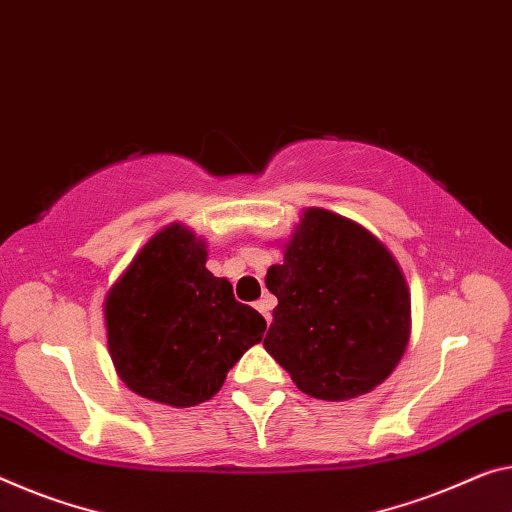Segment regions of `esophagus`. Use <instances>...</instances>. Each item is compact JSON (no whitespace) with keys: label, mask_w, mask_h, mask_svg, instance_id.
Masks as SVG:
<instances>
[{"label":"esophagus","mask_w":512,"mask_h":512,"mask_svg":"<svg viewBox=\"0 0 512 512\" xmlns=\"http://www.w3.org/2000/svg\"><path fill=\"white\" fill-rule=\"evenodd\" d=\"M256 309L263 313V318L270 322L272 320V309H274V300L270 295H265V297H261V300L256 302Z\"/></svg>","instance_id":"obj_1"}]
</instances>
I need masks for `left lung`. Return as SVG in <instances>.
<instances>
[{
  "mask_svg": "<svg viewBox=\"0 0 512 512\" xmlns=\"http://www.w3.org/2000/svg\"><path fill=\"white\" fill-rule=\"evenodd\" d=\"M265 286L277 295L265 350L297 389L350 400L396 371L412 334L405 274L380 238L325 208H304Z\"/></svg>",
  "mask_w": 512,
  "mask_h": 512,
  "instance_id": "8db88e82",
  "label": "left lung"
}]
</instances>
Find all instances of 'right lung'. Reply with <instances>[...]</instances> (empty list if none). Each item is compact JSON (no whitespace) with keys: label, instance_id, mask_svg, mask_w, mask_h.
<instances>
[{"label":"right lung","instance_id":"right-lung-1","mask_svg":"<svg viewBox=\"0 0 512 512\" xmlns=\"http://www.w3.org/2000/svg\"><path fill=\"white\" fill-rule=\"evenodd\" d=\"M206 261V240L174 222L107 290L102 311L116 375L155 403H206L263 338L265 318L235 300L231 281L215 277Z\"/></svg>","mask_w":512,"mask_h":512}]
</instances>
